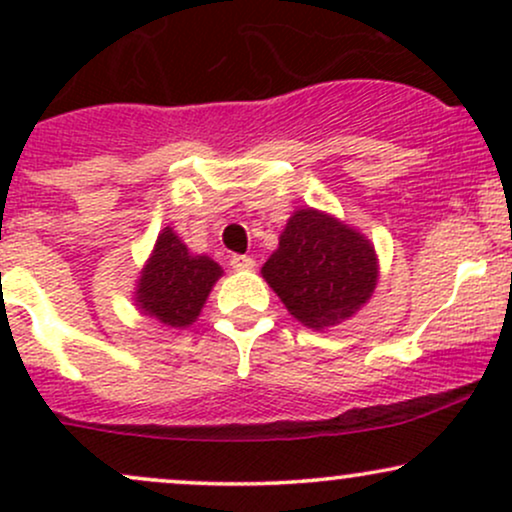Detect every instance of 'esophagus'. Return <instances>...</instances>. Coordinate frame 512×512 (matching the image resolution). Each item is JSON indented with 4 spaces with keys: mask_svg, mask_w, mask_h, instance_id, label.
<instances>
[{
    "mask_svg": "<svg viewBox=\"0 0 512 512\" xmlns=\"http://www.w3.org/2000/svg\"><path fill=\"white\" fill-rule=\"evenodd\" d=\"M231 267L236 269V272H250V269H255V260L248 255H233L231 257Z\"/></svg>",
    "mask_w": 512,
    "mask_h": 512,
    "instance_id": "obj_1",
    "label": "esophagus"
}]
</instances>
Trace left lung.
<instances>
[{
  "mask_svg": "<svg viewBox=\"0 0 512 512\" xmlns=\"http://www.w3.org/2000/svg\"><path fill=\"white\" fill-rule=\"evenodd\" d=\"M262 276L298 322L327 330L373 296L378 257L356 228L305 207L293 211Z\"/></svg>",
  "mask_w": 512,
  "mask_h": 512,
  "instance_id": "obj_1",
  "label": "left lung"
}]
</instances>
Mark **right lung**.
Returning <instances> with one entry per match:
<instances>
[{
    "instance_id": "1",
    "label": "right lung",
    "mask_w": 512,
    "mask_h": 512,
    "mask_svg": "<svg viewBox=\"0 0 512 512\" xmlns=\"http://www.w3.org/2000/svg\"><path fill=\"white\" fill-rule=\"evenodd\" d=\"M223 269L207 255H192L173 228L158 233L154 252L146 260L134 301L144 315L161 325L185 330L202 313L211 286Z\"/></svg>"
}]
</instances>
